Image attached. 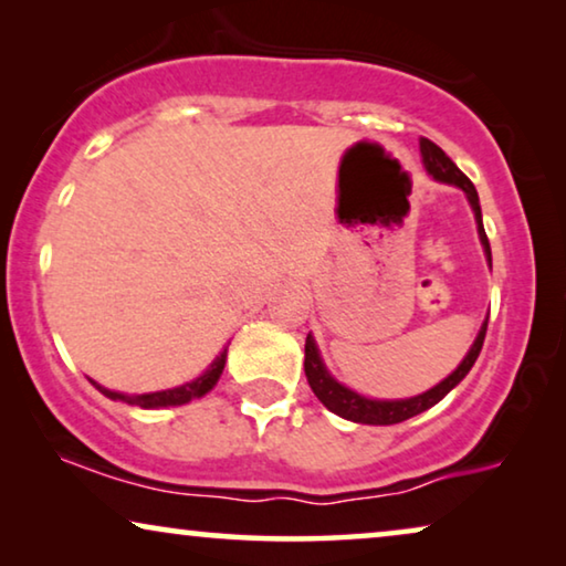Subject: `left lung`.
<instances>
[{
  "label": "left lung",
  "mask_w": 566,
  "mask_h": 566,
  "mask_svg": "<svg viewBox=\"0 0 566 566\" xmlns=\"http://www.w3.org/2000/svg\"><path fill=\"white\" fill-rule=\"evenodd\" d=\"M420 154H422L424 169H428V172L436 177V180L455 185V188H461L463 192H467L471 211H474L479 239H482L486 262H490V268H492L490 239H486V234H484L482 206H479V196H476L474 182H471L469 177L453 165L451 157H448V154L440 149L438 144H432L430 138H420ZM486 322H490V316L484 319L482 329H479V335L474 339V345H471L467 358L459 363V368H455L448 378H443V381H440L438 386H432V389H428L424 394H417V397H409V399H368V397H360L358 391L347 389V386L339 384L335 376H329L327 366L322 363L319 347H316L314 337L308 335L306 337V358H304V370H306L308 386H312L316 399H319L322 405L329 409V412L345 417V420H350V422H360V424H397V422H405V420H409V417H415V415L424 412V409L436 407L438 401L453 389V386H459L463 378H467L471 366H474L476 358H479V353H482L484 335H486Z\"/></svg>",
  "instance_id": "left-lung-1"
}]
</instances>
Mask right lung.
Instances as JSON below:
<instances>
[{"instance_id":"right-lung-1","label":"right lung","mask_w":566,"mask_h":566,"mask_svg":"<svg viewBox=\"0 0 566 566\" xmlns=\"http://www.w3.org/2000/svg\"><path fill=\"white\" fill-rule=\"evenodd\" d=\"M223 366H227V347H223V353L216 358L211 366L203 376H198L196 381L190 384H182V386H175V389H165V391H149V394H120V391H111L105 389V386L95 384L99 391L105 394L107 399H115V401H126V405H134V407H142V409H157V407H180V405H188V401L203 397L216 386L219 381L221 374H223Z\"/></svg>"}]
</instances>
